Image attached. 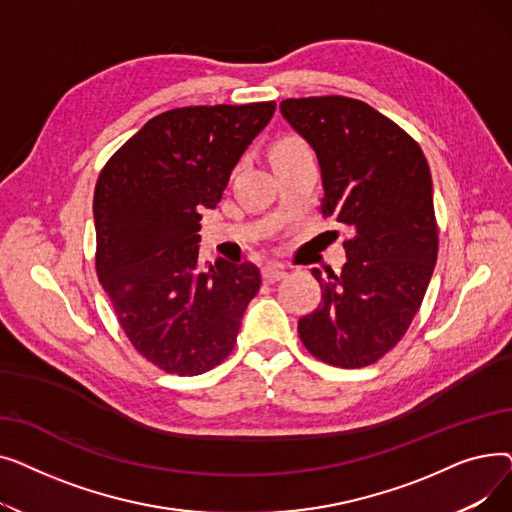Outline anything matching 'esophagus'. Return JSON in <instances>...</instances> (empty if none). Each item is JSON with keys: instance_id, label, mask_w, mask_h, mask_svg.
Here are the masks:
<instances>
[{"instance_id": "obj_1", "label": "esophagus", "mask_w": 512, "mask_h": 512, "mask_svg": "<svg viewBox=\"0 0 512 512\" xmlns=\"http://www.w3.org/2000/svg\"><path fill=\"white\" fill-rule=\"evenodd\" d=\"M263 280L265 282H278V280H282L284 276H286V270H284V267L282 265H278V263H270V265H265L263 267Z\"/></svg>"}]
</instances>
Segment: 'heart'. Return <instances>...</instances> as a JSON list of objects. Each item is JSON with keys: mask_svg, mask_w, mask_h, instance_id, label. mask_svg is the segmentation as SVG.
<instances>
[{"mask_svg": "<svg viewBox=\"0 0 512 512\" xmlns=\"http://www.w3.org/2000/svg\"><path fill=\"white\" fill-rule=\"evenodd\" d=\"M301 153H307L305 143L299 141L297 137H286V139H280V141L272 147V161H274V159H282V157L301 155Z\"/></svg>", "mask_w": 512, "mask_h": 512, "instance_id": "1", "label": "heart"}]
</instances>
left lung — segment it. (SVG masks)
I'll list each match as a JSON object with an SVG mask.
<instances>
[{
    "label": "left lung",
    "mask_w": 512,
    "mask_h": 512,
    "mask_svg": "<svg viewBox=\"0 0 512 512\" xmlns=\"http://www.w3.org/2000/svg\"><path fill=\"white\" fill-rule=\"evenodd\" d=\"M280 112L317 155L321 213L348 232L342 272L321 278L313 270L321 303L299 319V336L319 361L371 365L405 336L434 274L427 159L405 130L359 99H284Z\"/></svg>",
    "instance_id": "8db88e82"
}]
</instances>
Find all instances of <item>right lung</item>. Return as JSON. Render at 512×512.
Returning a JSON list of instances; mask_svg holds the SVG:
<instances>
[{
	"instance_id": "right-lung-1",
	"label": "right lung",
	"mask_w": 512,
	"mask_h": 512,
	"mask_svg": "<svg viewBox=\"0 0 512 512\" xmlns=\"http://www.w3.org/2000/svg\"><path fill=\"white\" fill-rule=\"evenodd\" d=\"M276 112L274 101L180 107L151 118L99 174L97 276L137 351L168 373L199 375L234 348L261 286L253 263L199 265L201 211Z\"/></svg>"
}]
</instances>
